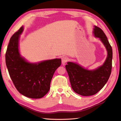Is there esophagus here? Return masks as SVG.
<instances>
[{
	"instance_id": "obj_1",
	"label": "esophagus",
	"mask_w": 121,
	"mask_h": 121,
	"mask_svg": "<svg viewBox=\"0 0 121 121\" xmlns=\"http://www.w3.org/2000/svg\"><path fill=\"white\" fill-rule=\"evenodd\" d=\"M61 59H62V63L63 65L65 64L67 62V61L68 60V58L67 56H63Z\"/></svg>"
}]
</instances>
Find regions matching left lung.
Listing matches in <instances>:
<instances>
[{"label":"left lung","mask_w":121,"mask_h":121,"mask_svg":"<svg viewBox=\"0 0 121 121\" xmlns=\"http://www.w3.org/2000/svg\"><path fill=\"white\" fill-rule=\"evenodd\" d=\"M93 36L98 38L105 46L107 56L103 65L92 70L84 68L78 63L68 62L65 68L73 91L83 96H90L98 92L107 82L111 73L112 51L104 31L95 26Z\"/></svg>","instance_id":"left-lung-1"}]
</instances>
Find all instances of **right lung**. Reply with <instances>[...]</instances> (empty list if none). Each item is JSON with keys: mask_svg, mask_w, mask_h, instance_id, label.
I'll return each instance as SVG.
<instances>
[{"mask_svg": "<svg viewBox=\"0 0 121 121\" xmlns=\"http://www.w3.org/2000/svg\"><path fill=\"white\" fill-rule=\"evenodd\" d=\"M22 26L9 40L5 56L6 64L16 89L22 95L32 99H39L46 95L55 71L61 64V59L32 63L21 56L19 50Z\"/></svg>", "mask_w": 121, "mask_h": 121, "instance_id": "obj_1", "label": "right lung"}]
</instances>
